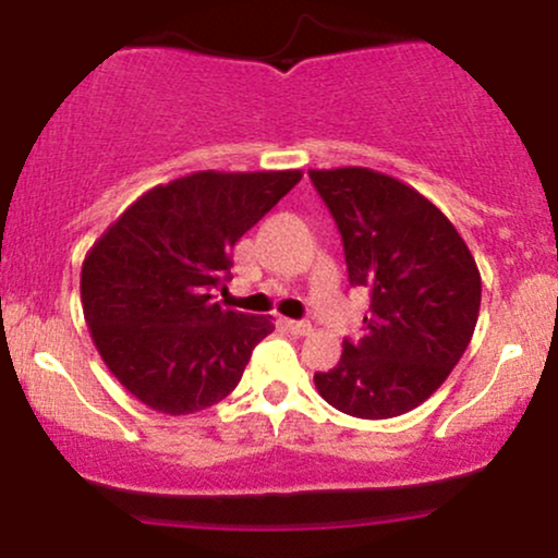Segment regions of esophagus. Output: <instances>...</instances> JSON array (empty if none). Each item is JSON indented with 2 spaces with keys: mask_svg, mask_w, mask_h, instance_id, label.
<instances>
[{
  "mask_svg": "<svg viewBox=\"0 0 558 558\" xmlns=\"http://www.w3.org/2000/svg\"><path fill=\"white\" fill-rule=\"evenodd\" d=\"M286 330H291L293 336H310L312 325L310 323H299V319H286Z\"/></svg>",
  "mask_w": 558,
  "mask_h": 558,
  "instance_id": "obj_1",
  "label": "esophagus"
}]
</instances>
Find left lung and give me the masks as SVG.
Masks as SVG:
<instances>
[{"mask_svg":"<svg viewBox=\"0 0 558 558\" xmlns=\"http://www.w3.org/2000/svg\"><path fill=\"white\" fill-rule=\"evenodd\" d=\"M343 239L351 286L369 291L356 343L315 375L338 412L390 420L444 386L472 341L480 270L453 222L417 189L369 168L310 170Z\"/></svg>","mask_w":558,"mask_h":558,"instance_id":"left-lung-1","label":"left lung"}]
</instances>
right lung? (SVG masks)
Here are the masks:
<instances>
[{
  "label": "right lung",
  "mask_w": 558,
  "mask_h": 558,
  "mask_svg": "<svg viewBox=\"0 0 558 558\" xmlns=\"http://www.w3.org/2000/svg\"><path fill=\"white\" fill-rule=\"evenodd\" d=\"M299 181L301 170L191 172L141 194L88 248L83 317L128 393L181 417L239 386L275 325L213 291L226 288L235 241Z\"/></svg>",
  "instance_id": "obj_1"
}]
</instances>
